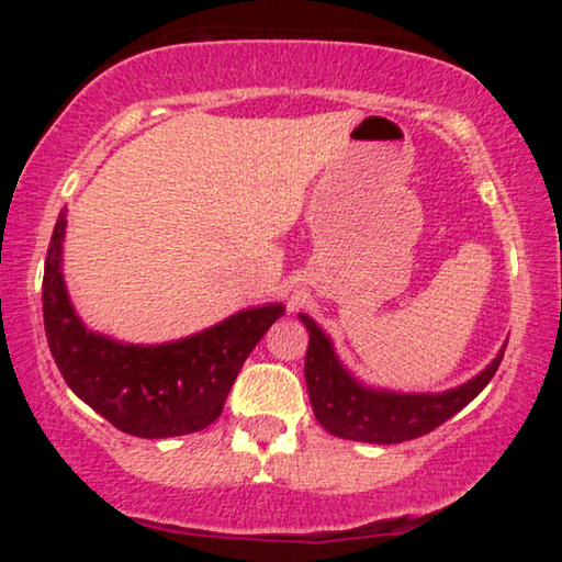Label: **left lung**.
Returning a JSON list of instances; mask_svg holds the SVG:
<instances>
[{
    "instance_id": "left-lung-1",
    "label": "left lung",
    "mask_w": 562,
    "mask_h": 562,
    "mask_svg": "<svg viewBox=\"0 0 562 562\" xmlns=\"http://www.w3.org/2000/svg\"><path fill=\"white\" fill-rule=\"evenodd\" d=\"M300 319L310 329L307 359H304L310 402L317 422L339 439L402 443L439 429L443 422H449L453 414H459L483 392V386L498 372L503 359L501 351L479 376L443 394L376 392L349 376L335 357L329 337H325V331L315 322L307 315H300Z\"/></svg>"
}]
</instances>
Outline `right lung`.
I'll return each instance as SVG.
<instances>
[{"mask_svg": "<svg viewBox=\"0 0 562 562\" xmlns=\"http://www.w3.org/2000/svg\"><path fill=\"white\" fill-rule=\"evenodd\" d=\"M64 227L59 213L42 284L46 341L64 382L119 431L138 439L203 431L221 416L245 359L282 317V304L237 312L170 345H121L87 331L76 317L61 278Z\"/></svg>", "mask_w": 562, "mask_h": 562, "instance_id": "add662e5", "label": "right lung"}]
</instances>
